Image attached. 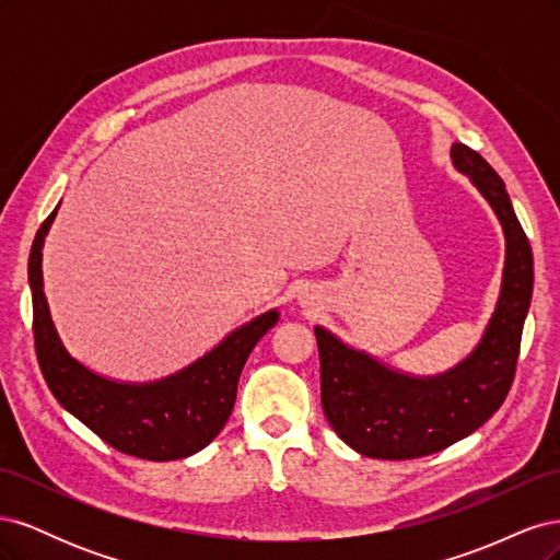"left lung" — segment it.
<instances>
[{
    "instance_id": "obj_1",
    "label": "left lung",
    "mask_w": 560,
    "mask_h": 560,
    "mask_svg": "<svg viewBox=\"0 0 560 560\" xmlns=\"http://www.w3.org/2000/svg\"><path fill=\"white\" fill-rule=\"evenodd\" d=\"M451 159L495 210L506 241L502 292L481 343L448 374L413 378L315 327L322 411L350 448L378 460H411L460 442L500 409L516 374L533 296V249L488 161L460 142Z\"/></svg>"
}]
</instances>
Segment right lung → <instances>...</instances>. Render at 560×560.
I'll return each instance as SVG.
<instances>
[{
	"instance_id": "obj_1",
	"label": "right lung",
	"mask_w": 560,
	"mask_h": 560,
	"mask_svg": "<svg viewBox=\"0 0 560 560\" xmlns=\"http://www.w3.org/2000/svg\"><path fill=\"white\" fill-rule=\"evenodd\" d=\"M58 208L46 217L30 252L32 331L37 362L62 409L105 444L142 460H179L206 448L233 411L241 371L259 338L276 325L278 311L254 317L179 374L156 383H116L93 374L65 350L50 322L42 278V247Z\"/></svg>"
}]
</instances>
